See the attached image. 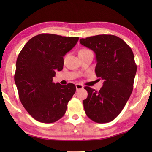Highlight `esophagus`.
Instances as JSON below:
<instances>
[{"label": "esophagus", "instance_id": "esophagus-1", "mask_svg": "<svg viewBox=\"0 0 152 152\" xmlns=\"http://www.w3.org/2000/svg\"><path fill=\"white\" fill-rule=\"evenodd\" d=\"M76 91H78V90H80V89L83 88L84 86L80 84H76Z\"/></svg>", "mask_w": 152, "mask_h": 152}]
</instances>
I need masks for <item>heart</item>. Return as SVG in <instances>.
Instances as JSON below:
<instances>
[{"instance_id": "heart-1", "label": "heart", "mask_w": 152, "mask_h": 152, "mask_svg": "<svg viewBox=\"0 0 152 152\" xmlns=\"http://www.w3.org/2000/svg\"><path fill=\"white\" fill-rule=\"evenodd\" d=\"M90 51H91L90 50H88V49L87 48H82L79 51V55L80 54H83V53H88V52H90Z\"/></svg>"}]
</instances>
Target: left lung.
<instances>
[{
	"label": "left lung",
	"instance_id": "1",
	"mask_svg": "<svg viewBox=\"0 0 152 152\" xmlns=\"http://www.w3.org/2000/svg\"><path fill=\"white\" fill-rule=\"evenodd\" d=\"M96 54V75L104 80L99 91L89 86L82 102L87 116L98 123L112 121L121 112L133 91L137 72L132 49L121 38L98 35L80 39Z\"/></svg>",
	"mask_w": 152,
	"mask_h": 152
}]
</instances>
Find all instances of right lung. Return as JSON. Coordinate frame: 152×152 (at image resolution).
Segmentation results:
<instances>
[{
    "label": "right lung",
    "mask_w": 152,
    "mask_h": 152,
    "mask_svg": "<svg viewBox=\"0 0 152 152\" xmlns=\"http://www.w3.org/2000/svg\"><path fill=\"white\" fill-rule=\"evenodd\" d=\"M78 37L42 33L28 41L18 56L15 82L23 106L33 119L44 123L62 117L76 92L74 84L54 83L53 77L64 66L63 57Z\"/></svg>",
    "instance_id": "right-lung-1"
}]
</instances>
